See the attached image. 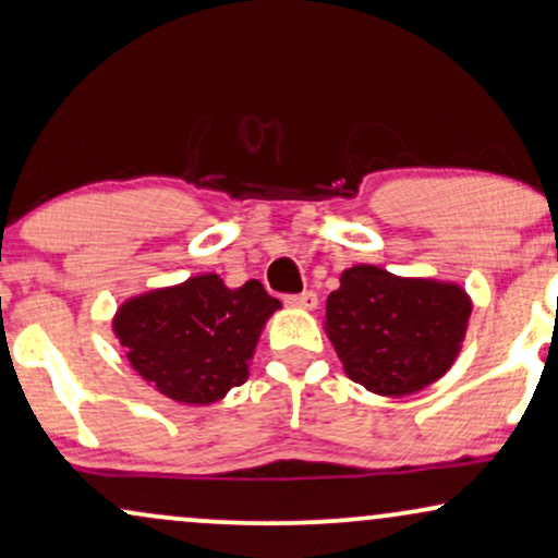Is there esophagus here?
<instances>
[{"instance_id":"obj_1","label":"esophagus","mask_w":558,"mask_h":558,"mask_svg":"<svg viewBox=\"0 0 558 558\" xmlns=\"http://www.w3.org/2000/svg\"><path fill=\"white\" fill-rule=\"evenodd\" d=\"M286 303H288V306H295V308H316L319 299H316L314 291H303L299 295H288Z\"/></svg>"}]
</instances>
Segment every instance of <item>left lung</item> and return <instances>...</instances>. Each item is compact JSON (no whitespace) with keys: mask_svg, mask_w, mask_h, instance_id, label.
Instances as JSON below:
<instances>
[{"mask_svg":"<svg viewBox=\"0 0 558 558\" xmlns=\"http://www.w3.org/2000/svg\"><path fill=\"white\" fill-rule=\"evenodd\" d=\"M469 314L471 301L458 286L355 265L329 293L324 324L355 384L380 397H404L453 365Z\"/></svg>","mask_w":558,"mask_h":558,"instance_id":"obj_1","label":"left lung"}]
</instances>
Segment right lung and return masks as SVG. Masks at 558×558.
I'll return each mask as SVG.
<instances>
[{
    "mask_svg": "<svg viewBox=\"0 0 558 558\" xmlns=\"http://www.w3.org/2000/svg\"><path fill=\"white\" fill-rule=\"evenodd\" d=\"M280 306L259 280L227 288L218 275L123 303L116 335L141 376L174 401L210 404L250 376L259 329Z\"/></svg>",
    "mask_w": 558,
    "mask_h": 558,
    "instance_id": "1",
    "label": "right lung"
}]
</instances>
